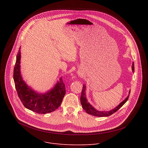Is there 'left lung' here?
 I'll return each instance as SVG.
<instances>
[{"label": "left lung", "mask_w": 148, "mask_h": 148, "mask_svg": "<svg viewBox=\"0 0 148 148\" xmlns=\"http://www.w3.org/2000/svg\"><path fill=\"white\" fill-rule=\"evenodd\" d=\"M134 63H132V71L134 72L135 69H134ZM86 85H83L82 87V92H81V98H80V100H81V103L82 105V108L86 111L87 113H88V114L92 115L93 116H99V117H103V116H108L112 114H113L114 113H115V112H116L120 108H121L123 105H124V103L128 101L130 94L128 95V96L126 97L122 102H121L116 107H115V108L109 111H98L95 110L92 105L87 101V99L86 98ZM131 91H130L129 94H130Z\"/></svg>", "instance_id": "obj_1"}]
</instances>
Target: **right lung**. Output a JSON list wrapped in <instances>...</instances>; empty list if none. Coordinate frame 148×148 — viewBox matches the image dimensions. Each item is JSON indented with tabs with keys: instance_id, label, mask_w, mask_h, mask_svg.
Instances as JSON below:
<instances>
[{
	"instance_id": "1",
	"label": "right lung",
	"mask_w": 148,
	"mask_h": 148,
	"mask_svg": "<svg viewBox=\"0 0 148 148\" xmlns=\"http://www.w3.org/2000/svg\"><path fill=\"white\" fill-rule=\"evenodd\" d=\"M20 47L19 48L13 71V79L18 97L24 106L36 113L45 114L54 111L62 102L66 94V88L62 78L54 87L45 94L33 90L23 81L20 74Z\"/></svg>"
}]
</instances>
